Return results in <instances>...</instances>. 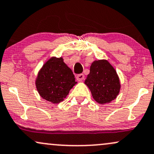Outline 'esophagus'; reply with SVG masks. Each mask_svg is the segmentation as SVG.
<instances>
[{"label":"esophagus","instance_id":"1","mask_svg":"<svg viewBox=\"0 0 154 154\" xmlns=\"http://www.w3.org/2000/svg\"><path fill=\"white\" fill-rule=\"evenodd\" d=\"M85 79V75L83 74H79V75H77V79L78 81H82Z\"/></svg>","mask_w":154,"mask_h":154}]
</instances>
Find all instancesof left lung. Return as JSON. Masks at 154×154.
<instances>
[{
	"mask_svg": "<svg viewBox=\"0 0 154 154\" xmlns=\"http://www.w3.org/2000/svg\"><path fill=\"white\" fill-rule=\"evenodd\" d=\"M85 83L91 91L94 100L100 104L110 103L116 99L120 88L116 71L105 59L92 63L90 74Z\"/></svg>",
	"mask_w": 154,
	"mask_h": 154,
	"instance_id": "8db88e82",
	"label": "left lung"
}]
</instances>
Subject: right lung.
<instances>
[{"mask_svg":"<svg viewBox=\"0 0 154 154\" xmlns=\"http://www.w3.org/2000/svg\"><path fill=\"white\" fill-rule=\"evenodd\" d=\"M72 69L62 57H51L38 72L36 89L41 97L53 103L62 102L76 84Z\"/></svg>","mask_w":154,"mask_h":154,"instance_id":"obj_1","label":"right lung"}]
</instances>
